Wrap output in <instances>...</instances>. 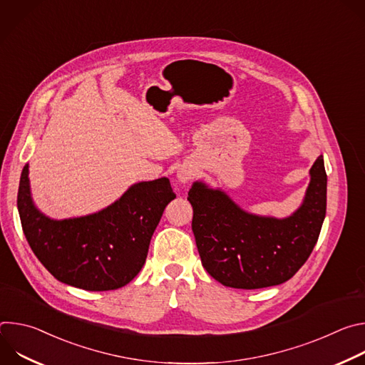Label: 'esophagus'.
I'll list each match as a JSON object with an SVG mask.
<instances>
[{
	"label": "esophagus",
	"instance_id": "esophagus-1",
	"mask_svg": "<svg viewBox=\"0 0 365 365\" xmlns=\"http://www.w3.org/2000/svg\"><path fill=\"white\" fill-rule=\"evenodd\" d=\"M195 169L192 166H182L179 170H178V179L179 182L182 183H189L193 178H195Z\"/></svg>",
	"mask_w": 365,
	"mask_h": 365
}]
</instances>
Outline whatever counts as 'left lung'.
Masks as SVG:
<instances>
[{
    "mask_svg": "<svg viewBox=\"0 0 365 365\" xmlns=\"http://www.w3.org/2000/svg\"><path fill=\"white\" fill-rule=\"evenodd\" d=\"M297 211L279 220L250 214L221 189L195 182L187 193L200 262L217 282L262 289L292 279L314 250L327 214V172L319 155Z\"/></svg>",
    "mask_w": 365,
    "mask_h": 365,
    "instance_id": "8db88e82",
    "label": "left lung"
}]
</instances>
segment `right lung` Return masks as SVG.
<instances>
[{
    "label": "right lung",
    "instance_id": "right-lung-1",
    "mask_svg": "<svg viewBox=\"0 0 365 365\" xmlns=\"http://www.w3.org/2000/svg\"><path fill=\"white\" fill-rule=\"evenodd\" d=\"M175 197L169 179L160 178L133 185L99 212L58 221L34 206L26 165L17 207L27 242L51 276L73 287L106 292L138 274L151 235Z\"/></svg>",
    "mask_w": 365,
    "mask_h": 365
}]
</instances>
